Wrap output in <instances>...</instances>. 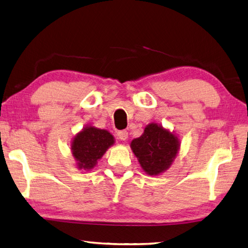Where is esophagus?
Returning a JSON list of instances; mask_svg holds the SVG:
<instances>
[{
  "label": "esophagus",
  "mask_w": 248,
  "mask_h": 248,
  "mask_svg": "<svg viewBox=\"0 0 248 248\" xmlns=\"http://www.w3.org/2000/svg\"><path fill=\"white\" fill-rule=\"evenodd\" d=\"M118 138L122 141L127 140L128 138V133L126 130H120L118 131Z\"/></svg>",
  "instance_id": "1"
}]
</instances>
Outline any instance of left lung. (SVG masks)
<instances>
[{"instance_id": "1", "label": "left lung", "mask_w": 248, "mask_h": 248, "mask_svg": "<svg viewBox=\"0 0 248 248\" xmlns=\"http://www.w3.org/2000/svg\"><path fill=\"white\" fill-rule=\"evenodd\" d=\"M130 148L145 173L158 175L173 163L180 150V140L163 126L151 123L139 138L131 141Z\"/></svg>"}]
</instances>
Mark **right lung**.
<instances>
[{
	"label": "right lung",
	"mask_w": 248,
	"mask_h": 248,
	"mask_svg": "<svg viewBox=\"0 0 248 248\" xmlns=\"http://www.w3.org/2000/svg\"><path fill=\"white\" fill-rule=\"evenodd\" d=\"M113 143V136L108 130L96 128L94 126H85L75 136L70 146L78 169L90 170L94 168Z\"/></svg>",
	"instance_id": "1"
}]
</instances>
